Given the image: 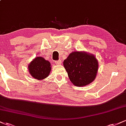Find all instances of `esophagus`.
<instances>
[{"label":"esophagus","instance_id":"esophagus-1","mask_svg":"<svg viewBox=\"0 0 126 126\" xmlns=\"http://www.w3.org/2000/svg\"><path fill=\"white\" fill-rule=\"evenodd\" d=\"M54 63L57 64H60L61 63V60H57V61H55Z\"/></svg>","mask_w":126,"mask_h":126}]
</instances>
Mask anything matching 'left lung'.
Listing matches in <instances>:
<instances>
[{
	"label": "left lung",
	"mask_w": 126,
	"mask_h": 126,
	"mask_svg": "<svg viewBox=\"0 0 126 126\" xmlns=\"http://www.w3.org/2000/svg\"><path fill=\"white\" fill-rule=\"evenodd\" d=\"M63 66L73 84L83 86L91 83L95 79L98 63L93 55L75 51L69 54L64 60Z\"/></svg>",
	"instance_id": "8db88e82"
}]
</instances>
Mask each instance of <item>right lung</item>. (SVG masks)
Masks as SVG:
<instances>
[{
	"instance_id": "obj_1",
	"label": "right lung",
	"mask_w": 126,
	"mask_h": 126,
	"mask_svg": "<svg viewBox=\"0 0 126 126\" xmlns=\"http://www.w3.org/2000/svg\"><path fill=\"white\" fill-rule=\"evenodd\" d=\"M50 63L41 57H37L31 62L28 66L29 72L34 78L38 80L45 79L51 71Z\"/></svg>"
}]
</instances>
